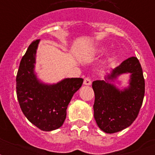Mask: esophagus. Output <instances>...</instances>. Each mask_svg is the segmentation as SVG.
I'll list each match as a JSON object with an SVG mask.
<instances>
[{
    "mask_svg": "<svg viewBox=\"0 0 155 155\" xmlns=\"http://www.w3.org/2000/svg\"><path fill=\"white\" fill-rule=\"evenodd\" d=\"M92 84V81H91V79L88 77L84 78V85H90Z\"/></svg>",
    "mask_w": 155,
    "mask_h": 155,
    "instance_id": "esophagus-1",
    "label": "esophagus"
}]
</instances>
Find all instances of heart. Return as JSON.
Wrapping results in <instances>:
<instances>
[{
  "label": "heart",
  "mask_w": 155,
  "mask_h": 155,
  "mask_svg": "<svg viewBox=\"0 0 155 155\" xmlns=\"http://www.w3.org/2000/svg\"><path fill=\"white\" fill-rule=\"evenodd\" d=\"M104 51V48H100V49H98V50H97V51H96L95 54H97V55H100V54H103ZM113 58L112 57V58H110V60H113Z\"/></svg>",
  "instance_id": "obj_1"
}]
</instances>
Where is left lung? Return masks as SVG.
<instances>
[{
    "instance_id": "obj_1",
    "label": "left lung",
    "mask_w": 155,
    "mask_h": 155,
    "mask_svg": "<svg viewBox=\"0 0 155 155\" xmlns=\"http://www.w3.org/2000/svg\"><path fill=\"white\" fill-rule=\"evenodd\" d=\"M130 73V87L120 91L107 80ZM95 93L94 117L104 132L113 134L129 127L137 118L145 95V80L137 57H130L113 70L106 80L92 82Z\"/></svg>"
}]
</instances>
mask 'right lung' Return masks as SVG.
<instances>
[{
	"label": "right lung",
	"mask_w": 155,
	"mask_h": 155,
	"mask_svg": "<svg viewBox=\"0 0 155 155\" xmlns=\"http://www.w3.org/2000/svg\"><path fill=\"white\" fill-rule=\"evenodd\" d=\"M39 39L29 46L20 62L17 78V97L25 117L43 131L62 126L73 95L82 86V78L65 79L56 84L38 81L34 73L35 54Z\"/></svg>",
	"instance_id": "obj_1"
}]
</instances>
